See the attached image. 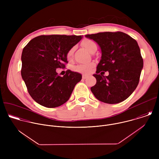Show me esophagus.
Instances as JSON below:
<instances>
[{
    "mask_svg": "<svg viewBox=\"0 0 159 159\" xmlns=\"http://www.w3.org/2000/svg\"><path fill=\"white\" fill-rule=\"evenodd\" d=\"M88 77L87 75H85V74H82V79H85L87 77Z\"/></svg>",
    "mask_w": 159,
    "mask_h": 159,
    "instance_id": "34e87169",
    "label": "esophagus"
}]
</instances>
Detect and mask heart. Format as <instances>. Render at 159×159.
<instances>
[{
    "label": "heart",
    "mask_w": 159,
    "mask_h": 159,
    "mask_svg": "<svg viewBox=\"0 0 159 159\" xmlns=\"http://www.w3.org/2000/svg\"><path fill=\"white\" fill-rule=\"evenodd\" d=\"M82 45L89 52L91 53L96 48H97V45L96 43H94L92 40H89V39H86L82 42ZM74 47L72 48L69 52L66 53V58L68 60H70L72 58L74 52ZM94 63H84V64H80L78 65H76L74 66V70L75 72H80V73H84V74H87L90 72V70H91L92 68L94 66Z\"/></svg>",
    "instance_id": "heart-1"
}]
</instances>
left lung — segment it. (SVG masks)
Instances as JSON below:
<instances>
[{"label":"left lung","instance_id":"left-lung-1","mask_svg":"<svg viewBox=\"0 0 159 159\" xmlns=\"http://www.w3.org/2000/svg\"><path fill=\"white\" fill-rule=\"evenodd\" d=\"M101 50V59L97 66L96 84L90 88L94 96L107 104H117L126 99L137 88L143 66L139 44L123 32H103L87 34ZM109 72L108 76L100 75Z\"/></svg>","mask_w":159,"mask_h":159}]
</instances>
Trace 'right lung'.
Listing matches in <instances>:
<instances>
[{
	"label": "right lung",
	"instance_id": "obj_1",
	"mask_svg": "<svg viewBox=\"0 0 159 159\" xmlns=\"http://www.w3.org/2000/svg\"><path fill=\"white\" fill-rule=\"evenodd\" d=\"M82 38L76 35H41L23 48L21 76L29 94L40 105L56 107L69 99L82 75L68 70L60 77L56 70L65 67L67 52Z\"/></svg>",
	"mask_w": 159,
	"mask_h": 159
}]
</instances>
